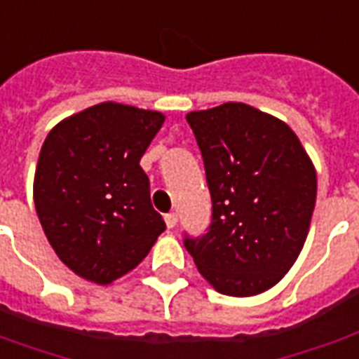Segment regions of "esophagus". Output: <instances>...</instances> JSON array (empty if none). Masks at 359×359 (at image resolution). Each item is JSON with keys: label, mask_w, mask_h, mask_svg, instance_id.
<instances>
[{"label": "esophagus", "mask_w": 359, "mask_h": 359, "mask_svg": "<svg viewBox=\"0 0 359 359\" xmlns=\"http://www.w3.org/2000/svg\"><path fill=\"white\" fill-rule=\"evenodd\" d=\"M177 223H179V215H177V213H167V215H165V225L169 226V229H175Z\"/></svg>", "instance_id": "34e87169"}]
</instances>
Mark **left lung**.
<instances>
[{
    "label": "left lung",
    "instance_id": "obj_1",
    "mask_svg": "<svg viewBox=\"0 0 359 359\" xmlns=\"http://www.w3.org/2000/svg\"><path fill=\"white\" fill-rule=\"evenodd\" d=\"M213 215L187 238L194 264L217 292L256 296L290 271L308 238L317 172L285 121L246 103L190 111Z\"/></svg>",
    "mask_w": 359,
    "mask_h": 359
}]
</instances>
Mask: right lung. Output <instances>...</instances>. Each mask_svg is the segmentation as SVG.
<instances>
[{"label":"right lung","instance_id":"add662e5","mask_svg":"<svg viewBox=\"0 0 359 359\" xmlns=\"http://www.w3.org/2000/svg\"><path fill=\"white\" fill-rule=\"evenodd\" d=\"M163 123L159 111L103 102L63 118L43 140L36 213L59 259L94 285L133 271L165 231L140 167Z\"/></svg>","mask_w":359,"mask_h":359}]
</instances>
